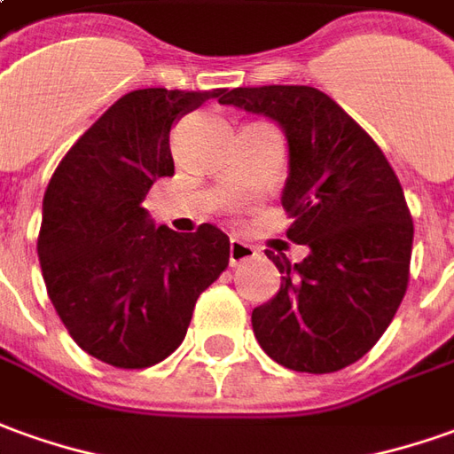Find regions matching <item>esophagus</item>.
<instances>
[{"label":"esophagus","mask_w":454,"mask_h":454,"mask_svg":"<svg viewBox=\"0 0 454 454\" xmlns=\"http://www.w3.org/2000/svg\"><path fill=\"white\" fill-rule=\"evenodd\" d=\"M252 259H257V247L247 245L242 239L232 237L230 239V264L237 267V264H245V262H252Z\"/></svg>","instance_id":"obj_1"}]
</instances>
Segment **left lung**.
I'll return each mask as SVG.
<instances>
[{
    "mask_svg": "<svg viewBox=\"0 0 454 454\" xmlns=\"http://www.w3.org/2000/svg\"><path fill=\"white\" fill-rule=\"evenodd\" d=\"M277 121L289 143L281 205L286 237L309 247L281 271L274 299L252 311L269 358L299 373H333L376 346L408 289L412 220L383 150L324 90L311 86L232 89L220 98Z\"/></svg>",
    "mask_w": 454,
    "mask_h": 454,
    "instance_id": "8db88e82",
    "label": "left lung"
}]
</instances>
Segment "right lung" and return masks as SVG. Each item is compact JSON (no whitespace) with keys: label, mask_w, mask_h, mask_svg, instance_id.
I'll return each instance as SVG.
<instances>
[{"label":"right lung","mask_w":454,"mask_h":454,"mask_svg":"<svg viewBox=\"0 0 454 454\" xmlns=\"http://www.w3.org/2000/svg\"><path fill=\"white\" fill-rule=\"evenodd\" d=\"M215 90H130L78 137L43 195L39 262L71 339L115 368L160 364L183 343L200 294L230 264L215 224L155 227L143 200L175 173L173 126Z\"/></svg>","instance_id":"obj_1"}]
</instances>
